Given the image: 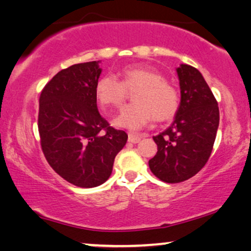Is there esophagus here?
Segmentation results:
<instances>
[{
  "label": "esophagus",
  "mask_w": 251,
  "mask_h": 251,
  "mask_svg": "<svg viewBox=\"0 0 251 251\" xmlns=\"http://www.w3.org/2000/svg\"><path fill=\"white\" fill-rule=\"evenodd\" d=\"M145 134H136V133H128V141L132 143H138L140 140L145 138Z\"/></svg>",
  "instance_id": "1"
}]
</instances>
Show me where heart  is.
I'll use <instances>...</instances> for the list:
<instances>
[{
  "mask_svg": "<svg viewBox=\"0 0 251 251\" xmlns=\"http://www.w3.org/2000/svg\"><path fill=\"white\" fill-rule=\"evenodd\" d=\"M122 80L106 75L99 79L95 95L103 108H120L132 92L134 103L123 109L115 123L120 127L139 129L152 119L165 122L179 108V93L160 73L148 65H129L123 69Z\"/></svg>",
  "mask_w": 251,
  "mask_h": 251,
  "instance_id": "b5f03b06",
  "label": "heart"
}]
</instances>
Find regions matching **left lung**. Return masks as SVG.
Returning a JSON list of instances; mask_svg holds the SVG:
<instances>
[{"instance_id":"obj_1","label":"left lung","mask_w":251,"mask_h":251,"mask_svg":"<svg viewBox=\"0 0 251 251\" xmlns=\"http://www.w3.org/2000/svg\"><path fill=\"white\" fill-rule=\"evenodd\" d=\"M181 101L175 122L153 136L157 153L149 168L168 183L188 180L201 171L211 155L219 125V108L201 72L181 64L176 69Z\"/></svg>"}]
</instances>
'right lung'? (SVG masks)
Listing matches in <instances>:
<instances>
[{
	"label": "right lung",
	"mask_w": 251,
	"mask_h": 251,
	"mask_svg": "<svg viewBox=\"0 0 251 251\" xmlns=\"http://www.w3.org/2000/svg\"><path fill=\"white\" fill-rule=\"evenodd\" d=\"M99 63H80L59 71L43 87L39 100L43 155L57 175L81 188L100 186L109 179L115 157L128 138L99 112Z\"/></svg>",
	"instance_id": "obj_1"
}]
</instances>
